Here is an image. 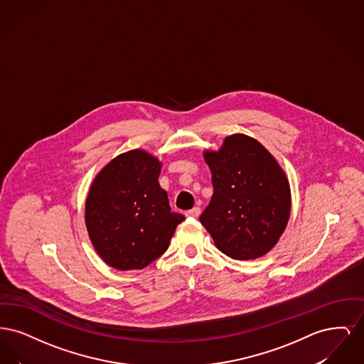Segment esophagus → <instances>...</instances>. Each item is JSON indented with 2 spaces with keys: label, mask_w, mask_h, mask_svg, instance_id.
Here are the masks:
<instances>
[{
  "label": "esophagus",
  "mask_w": 364,
  "mask_h": 364,
  "mask_svg": "<svg viewBox=\"0 0 364 364\" xmlns=\"http://www.w3.org/2000/svg\"><path fill=\"white\" fill-rule=\"evenodd\" d=\"M186 215H187V217H193V218L199 217V215H200V208H191V210H188V211L186 213Z\"/></svg>",
  "instance_id": "34e87169"
}]
</instances>
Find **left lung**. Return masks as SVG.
I'll return each mask as SVG.
<instances>
[{
  "mask_svg": "<svg viewBox=\"0 0 364 364\" xmlns=\"http://www.w3.org/2000/svg\"><path fill=\"white\" fill-rule=\"evenodd\" d=\"M214 193L199 221L232 259L266 255L291 215L289 180L257 139L233 134L218 150H205Z\"/></svg>",
  "mask_w": 364,
  "mask_h": 364,
  "instance_id": "obj_1",
  "label": "left lung"
}]
</instances>
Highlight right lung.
Returning a JSON list of instances; mask_svg holds the SVG:
<instances>
[{"mask_svg": "<svg viewBox=\"0 0 364 364\" xmlns=\"http://www.w3.org/2000/svg\"><path fill=\"white\" fill-rule=\"evenodd\" d=\"M161 168L146 150H129L107 162L90 186L88 237L105 263L117 270H140L159 258L184 221L158 183Z\"/></svg>", "mask_w": 364, "mask_h": 364, "instance_id": "1", "label": "right lung"}]
</instances>
